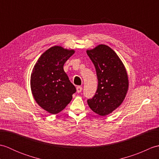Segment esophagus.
Here are the masks:
<instances>
[{
	"label": "esophagus",
	"instance_id": "1",
	"mask_svg": "<svg viewBox=\"0 0 159 159\" xmlns=\"http://www.w3.org/2000/svg\"><path fill=\"white\" fill-rule=\"evenodd\" d=\"M76 91H77V92H78V93L81 92H82V87H80V86H78V87H76Z\"/></svg>",
	"mask_w": 159,
	"mask_h": 159
}]
</instances>
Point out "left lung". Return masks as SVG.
Segmentation results:
<instances>
[{"label":"left lung","instance_id":"8db88e82","mask_svg":"<svg viewBox=\"0 0 159 159\" xmlns=\"http://www.w3.org/2000/svg\"><path fill=\"white\" fill-rule=\"evenodd\" d=\"M87 53L95 66L98 89L92 98L87 100L93 112L104 116L122 103L128 88V80L124 64L113 50L99 45Z\"/></svg>","mask_w":159,"mask_h":159}]
</instances>
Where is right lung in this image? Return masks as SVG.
<instances>
[{"mask_svg":"<svg viewBox=\"0 0 159 159\" xmlns=\"http://www.w3.org/2000/svg\"><path fill=\"white\" fill-rule=\"evenodd\" d=\"M74 53L73 50L53 46L39 57L33 67L31 87L39 105L52 114L61 111L72 100L76 87L63 70V65Z\"/></svg>","mask_w":159,"mask_h":159,"instance_id":"add662e5","label":"right lung"}]
</instances>
